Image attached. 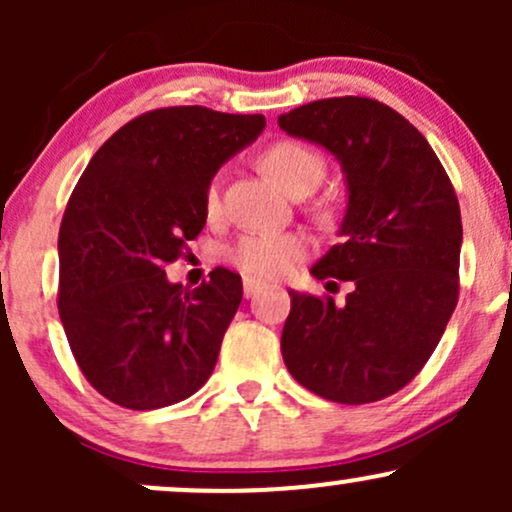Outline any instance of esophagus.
<instances>
[{
	"instance_id": "esophagus-1",
	"label": "esophagus",
	"mask_w": 512,
	"mask_h": 512,
	"mask_svg": "<svg viewBox=\"0 0 512 512\" xmlns=\"http://www.w3.org/2000/svg\"><path fill=\"white\" fill-rule=\"evenodd\" d=\"M262 286H264L262 281L250 279V276H245V279H243V291H245V298H252V296H255V293L260 291Z\"/></svg>"
}]
</instances>
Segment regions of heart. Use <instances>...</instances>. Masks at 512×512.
Returning a JSON list of instances; mask_svg holds the SVG:
<instances>
[{"mask_svg": "<svg viewBox=\"0 0 512 512\" xmlns=\"http://www.w3.org/2000/svg\"><path fill=\"white\" fill-rule=\"evenodd\" d=\"M262 168L284 187L296 192L315 187L325 173V158L313 146L298 139H279L269 144L260 156ZM219 180H211L204 192V209L209 216L219 214ZM308 250V240L298 233H250L228 250V262L250 279H274L284 276Z\"/></svg>", "mask_w": 512, "mask_h": 512, "instance_id": "heart-1", "label": "heart"}]
</instances>
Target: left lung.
Masks as SVG:
<instances>
[{
  "label": "left lung",
  "mask_w": 512,
  "mask_h": 512,
  "mask_svg": "<svg viewBox=\"0 0 512 512\" xmlns=\"http://www.w3.org/2000/svg\"><path fill=\"white\" fill-rule=\"evenodd\" d=\"M279 127L332 151L349 185L344 240L310 272L351 281V293L334 305L332 296L289 291L284 363L330 402H378L419 375L457 305L455 187L424 134L375 98L313 101L281 115Z\"/></svg>",
  "instance_id": "obj_1"
}]
</instances>
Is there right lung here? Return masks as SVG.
Here are the masks:
<instances>
[{"label": "right lung", "mask_w": 512, "mask_h": 512, "mask_svg": "<svg viewBox=\"0 0 512 512\" xmlns=\"http://www.w3.org/2000/svg\"><path fill=\"white\" fill-rule=\"evenodd\" d=\"M264 115L156 108L122 125L76 182L60 226L57 308L84 378L105 399L149 411L209 380L243 281L216 267L197 289L170 284L207 223L204 192Z\"/></svg>", "instance_id": "obj_1"}]
</instances>
